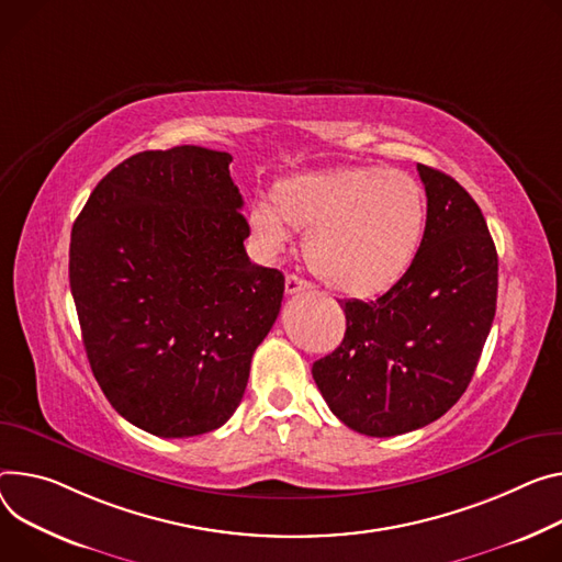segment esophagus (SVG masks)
Here are the masks:
<instances>
[{"mask_svg": "<svg viewBox=\"0 0 562 562\" xmlns=\"http://www.w3.org/2000/svg\"><path fill=\"white\" fill-rule=\"evenodd\" d=\"M310 286H312V284H310L307 280L295 276V273H289L286 280H284V289H286L289 295H291V293H297V291H304V289H310Z\"/></svg>", "mask_w": 562, "mask_h": 562, "instance_id": "obj_1", "label": "esophagus"}]
</instances>
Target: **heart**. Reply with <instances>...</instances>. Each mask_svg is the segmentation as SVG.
Returning a JSON list of instances; mask_svg holds the SVG:
<instances>
[{"instance_id": "heart-1", "label": "heart", "mask_w": 562, "mask_h": 562, "mask_svg": "<svg viewBox=\"0 0 562 562\" xmlns=\"http://www.w3.org/2000/svg\"><path fill=\"white\" fill-rule=\"evenodd\" d=\"M428 222L422 183L381 166H340L297 175L276 188L273 203L255 201L248 226L267 252L307 228L304 252L329 286L372 295L396 284L417 260Z\"/></svg>"}]
</instances>
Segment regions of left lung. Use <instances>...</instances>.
I'll return each mask as SVG.
<instances>
[{"label":"left lung","mask_w":562,"mask_h":562,"mask_svg":"<svg viewBox=\"0 0 562 562\" xmlns=\"http://www.w3.org/2000/svg\"><path fill=\"white\" fill-rule=\"evenodd\" d=\"M428 196L417 260L383 295L345 300L342 342L316 361L314 381L351 430L394 437L424 428L475 374L497 302V250L473 196L417 164Z\"/></svg>","instance_id":"left-lung-1"}]
</instances>
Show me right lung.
<instances>
[{"label": "right lung", "mask_w": 562, "mask_h": 562, "mask_svg": "<svg viewBox=\"0 0 562 562\" xmlns=\"http://www.w3.org/2000/svg\"><path fill=\"white\" fill-rule=\"evenodd\" d=\"M228 151L147 149L89 194L71 228L69 284L91 372L114 411L157 437L224 426L284 276L248 260Z\"/></svg>", "instance_id": "obj_1"}]
</instances>
